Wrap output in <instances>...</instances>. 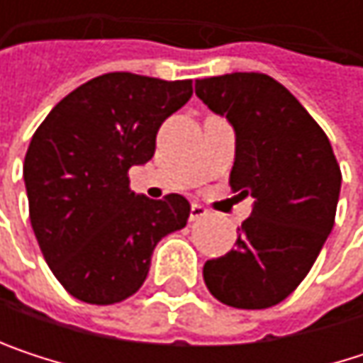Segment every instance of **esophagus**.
<instances>
[{"mask_svg": "<svg viewBox=\"0 0 363 363\" xmlns=\"http://www.w3.org/2000/svg\"><path fill=\"white\" fill-rule=\"evenodd\" d=\"M203 216H208V210L203 208V206H199V203H191V214H189V220H199V218H203Z\"/></svg>", "mask_w": 363, "mask_h": 363, "instance_id": "esophagus-1", "label": "esophagus"}]
</instances>
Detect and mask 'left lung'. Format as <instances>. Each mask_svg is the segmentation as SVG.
Listing matches in <instances>:
<instances>
[{
	"instance_id": "1",
	"label": "left lung",
	"mask_w": 363,
	"mask_h": 363,
	"mask_svg": "<svg viewBox=\"0 0 363 363\" xmlns=\"http://www.w3.org/2000/svg\"><path fill=\"white\" fill-rule=\"evenodd\" d=\"M235 132L231 191L254 197L235 248L203 264L214 298L267 309L294 292L334 227L340 168L324 130L273 77L227 73L195 82Z\"/></svg>"
}]
</instances>
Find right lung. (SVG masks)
<instances>
[{"label": "right lung", "instance_id": "1", "mask_svg": "<svg viewBox=\"0 0 363 363\" xmlns=\"http://www.w3.org/2000/svg\"><path fill=\"white\" fill-rule=\"evenodd\" d=\"M191 94V79L107 73L67 94L37 128L23 168L31 227L75 298L113 305L132 296L157 242L186 225L182 195H138L128 170L153 157L160 125Z\"/></svg>", "mask_w": 363, "mask_h": 363}]
</instances>
